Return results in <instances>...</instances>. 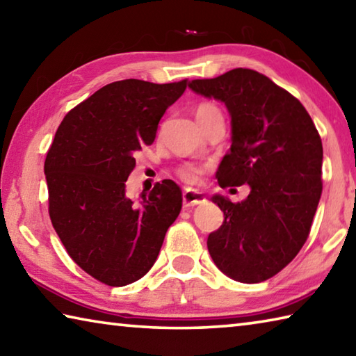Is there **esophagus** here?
I'll return each mask as SVG.
<instances>
[{"instance_id": "34e87169", "label": "esophagus", "mask_w": 356, "mask_h": 356, "mask_svg": "<svg viewBox=\"0 0 356 356\" xmlns=\"http://www.w3.org/2000/svg\"><path fill=\"white\" fill-rule=\"evenodd\" d=\"M207 198L202 194V192H197V191H191V189H186L183 192V204L184 208H191V207H197V204H202Z\"/></svg>"}]
</instances>
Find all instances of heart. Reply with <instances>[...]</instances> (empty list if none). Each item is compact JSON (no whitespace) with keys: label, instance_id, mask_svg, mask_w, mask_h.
<instances>
[{"label":"heart","instance_id":"1","mask_svg":"<svg viewBox=\"0 0 356 356\" xmlns=\"http://www.w3.org/2000/svg\"><path fill=\"white\" fill-rule=\"evenodd\" d=\"M219 111L213 104H200L197 109V117L198 115H203V114H208V112H216ZM204 172V168L202 165H197V164H184L183 167L178 168V175L179 178L186 181L188 184H197L200 181L202 175Z\"/></svg>","mask_w":356,"mask_h":356}]
</instances>
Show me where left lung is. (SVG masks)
Masks as SVG:
<instances>
[{
	"label": "left lung",
	"mask_w": 356,
	"mask_h": 356,
	"mask_svg": "<svg viewBox=\"0 0 356 356\" xmlns=\"http://www.w3.org/2000/svg\"><path fill=\"white\" fill-rule=\"evenodd\" d=\"M189 89L222 102L232 117L219 186H250L239 203L211 198L225 220L208 236L209 254L227 277L261 283L284 269L308 239L322 194L321 136L296 97L250 68L194 79Z\"/></svg>",
	"instance_id": "1"
}]
</instances>
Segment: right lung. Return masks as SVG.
Masks as SVG:
<instances>
[{
	"label": "right lung",
	"mask_w": 356,
	"mask_h": 356,
	"mask_svg": "<svg viewBox=\"0 0 356 356\" xmlns=\"http://www.w3.org/2000/svg\"><path fill=\"white\" fill-rule=\"evenodd\" d=\"M186 86L188 79L115 81L68 112L56 131L45 159L49 217L74 263L104 284L127 286L145 275L181 211L172 179L137 202L124 183L136 152L154 142L161 117Z\"/></svg>",
	"instance_id": "right-lung-1"
}]
</instances>
